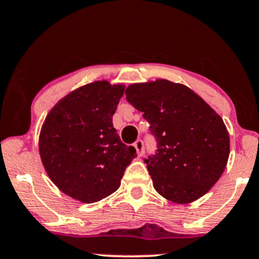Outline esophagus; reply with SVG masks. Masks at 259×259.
Masks as SVG:
<instances>
[{"label":"esophagus","mask_w":259,"mask_h":259,"mask_svg":"<svg viewBox=\"0 0 259 259\" xmlns=\"http://www.w3.org/2000/svg\"><path fill=\"white\" fill-rule=\"evenodd\" d=\"M134 147H135L137 150V155L142 156L145 154V146H143V142L141 140H137L135 143H134Z\"/></svg>","instance_id":"obj_1"}]
</instances>
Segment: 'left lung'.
Returning a JSON list of instances; mask_svg holds the SVG:
<instances>
[{"label":"left lung","mask_w":259,"mask_h":259,"mask_svg":"<svg viewBox=\"0 0 259 259\" xmlns=\"http://www.w3.org/2000/svg\"><path fill=\"white\" fill-rule=\"evenodd\" d=\"M125 96L158 142V153L145 160L158 194L178 204L207 194L230 156L221 117L188 86L165 78L130 84Z\"/></svg>","instance_id":"obj_1"}]
</instances>
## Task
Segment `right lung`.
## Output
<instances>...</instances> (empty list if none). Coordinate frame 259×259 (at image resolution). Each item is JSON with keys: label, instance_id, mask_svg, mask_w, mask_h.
I'll use <instances>...</instances> for the list:
<instances>
[{"label": "right lung", "instance_id": "1", "mask_svg": "<svg viewBox=\"0 0 259 259\" xmlns=\"http://www.w3.org/2000/svg\"><path fill=\"white\" fill-rule=\"evenodd\" d=\"M125 86L94 81L70 92L50 110L39 134L48 176L63 194L94 203L113 194L137 156L120 141L112 116Z\"/></svg>", "mask_w": 259, "mask_h": 259}]
</instances>
